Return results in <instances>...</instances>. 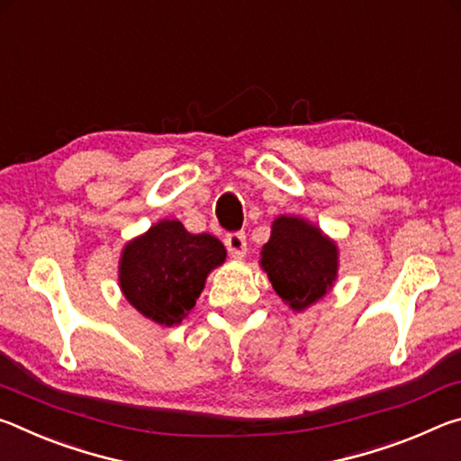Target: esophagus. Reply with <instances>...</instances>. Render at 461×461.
Returning <instances> with one entry per match:
<instances>
[{
	"label": "esophagus",
	"instance_id": "34e87169",
	"mask_svg": "<svg viewBox=\"0 0 461 461\" xmlns=\"http://www.w3.org/2000/svg\"><path fill=\"white\" fill-rule=\"evenodd\" d=\"M225 246H228V252H230L233 260L246 258L248 244H246V233L244 231L228 233V236H225Z\"/></svg>",
	"mask_w": 461,
	"mask_h": 461
}]
</instances>
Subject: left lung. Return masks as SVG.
I'll use <instances>...</instances> for the list:
<instances>
[{
    "label": "left lung",
    "instance_id": "obj_1",
    "mask_svg": "<svg viewBox=\"0 0 461 461\" xmlns=\"http://www.w3.org/2000/svg\"><path fill=\"white\" fill-rule=\"evenodd\" d=\"M260 254L272 288L293 311L313 305L338 278V246L301 217H276Z\"/></svg>",
    "mask_w": 461,
    "mask_h": 461
}]
</instances>
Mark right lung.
Here are the masks:
<instances>
[{
  "instance_id": "add662e5",
  "label": "right lung",
  "mask_w": 461,
  "mask_h": 461,
  "mask_svg": "<svg viewBox=\"0 0 461 461\" xmlns=\"http://www.w3.org/2000/svg\"><path fill=\"white\" fill-rule=\"evenodd\" d=\"M225 256L223 244L212 233H191L178 220H162L123 248L122 293L150 321L178 325Z\"/></svg>"
}]
</instances>
